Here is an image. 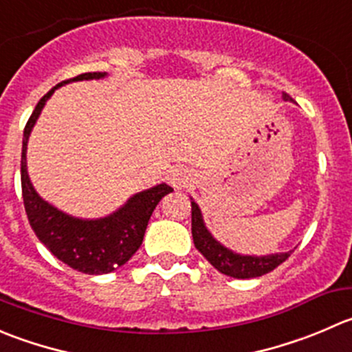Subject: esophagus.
<instances>
[{
    "instance_id": "1",
    "label": "esophagus",
    "mask_w": 352,
    "mask_h": 352,
    "mask_svg": "<svg viewBox=\"0 0 352 352\" xmlns=\"http://www.w3.org/2000/svg\"><path fill=\"white\" fill-rule=\"evenodd\" d=\"M192 182V175L189 172H184V170H175V172L170 175V184H172L175 189H180V187H187Z\"/></svg>"
}]
</instances>
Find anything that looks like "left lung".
<instances>
[{"label": "left lung", "instance_id": "left-lung-1", "mask_svg": "<svg viewBox=\"0 0 352 352\" xmlns=\"http://www.w3.org/2000/svg\"><path fill=\"white\" fill-rule=\"evenodd\" d=\"M284 101H292L289 94H282ZM190 206H192V239L194 245L197 251L208 259V261L217 268L220 274L228 275L234 278H254L275 270V268L284 263L291 256L292 251L289 252H277V254H239L232 251L227 245L221 244L220 241L213 237L204 223L201 208L197 206L196 201L190 197Z\"/></svg>", "mask_w": 352, "mask_h": 352}]
</instances>
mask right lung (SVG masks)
I'll return each instance as SVG.
<instances>
[{"label":"right lung","mask_w":352,"mask_h":352,"mask_svg":"<svg viewBox=\"0 0 352 352\" xmlns=\"http://www.w3.org/2000/svg\"><path fill=\"white\" fill-rule=\"evenodd\" d=\"M107 75V72H89L54 85L50 93L41 98L36 110L30 115L23 129L22 141L20 177H22L23 206L30 227L36 232L37 239L60 261L87 275L110 274L125 265L141 248L146 227L156 204L162 201L163 196L173 190L172 187L162 182L141 192H135L118 210L107 217L78 218L58 210L56 206L44 201L34 189L27 172V144L44 104L61 85L78 80H100Z\"/></svg>","instance_id":"obj_1"}]
</instances>
